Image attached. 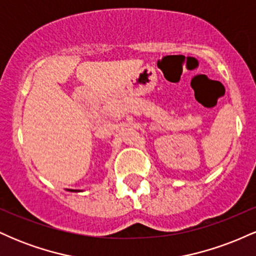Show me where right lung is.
Returning a JSON list of instances; mask_svg holds the SVG:
<instances>
[{
  "label": "right lung",
  "mask_w": 256,
  "mask_h": 256,
  "mask_svg": "<svg viewBox=\"0 0 256 256\" xmlns=\"http://www.w3.org/2000/svg\"><path fill=\"white\" fill-rule=\"evenodd\" d=\"M71 192H79V190H71Z\"/></svg>",
  "instance_id": "add662e5"
}]
</instances>
